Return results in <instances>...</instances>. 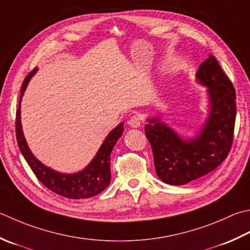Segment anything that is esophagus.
I'll use <instances>...</instances> for the list:
<instances>
[{
  "mask_svg": "<svg viewBox=\"0 0 250 250\" xmlns=\"http://www.w3.org/2000/svg\"><path fill=\"white\" fill-rule=\"evenodd\" d=\"M128 125L131 126V128H139V126L141 125V118L139 116L133 115L129 119Z\"/></svg>",
  "mask_w": 250,
  "mask_h": 250,
  "instance_id": "1",
  "label": "esophagus"
}]
</instances>
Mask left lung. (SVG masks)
<instances>
[{
  "instance_id": "8db88e82",
  "label": "left lung",
  "mask_w": 250,
  "mask_h": 250,
  "mask_svg": "<svg viewBox=\"0 0 250 250\" xmlns=\"http://www.w3.org/2000/svg\"><path fill=\"white\" fill-rule=\"evenodd\" d=\"M196 77L208 87L210 111L197 138L185 141L158 118L145 125L154 155L156 173L171 185H184L219 167L228 157L234 138L236 94L232 82L213 55H209Z\"/></svg>"
}]
</instances>
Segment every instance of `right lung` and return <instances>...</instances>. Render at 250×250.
Instances as JSON below:
<instances>
[{
	"mask_svg": "<svg viewBox=\"0 0 250 250\" xmlns=\"http://www.w3.org/2000/svg\"><path fill=\"white\" fill-rule=\"evenodd\" d=\"M33 69L24 78L21 90L19 107L16 111V139L18 147L22 156L30 166L37 179L52 192L70 199L89 198L103 192L110 183V153L117 141L124 132V122H121L107 135L95 157L86 168L73 174L60 173L41 164L29 149L24 139L21 121V102L30 78L36 73Z\"/></svg>",
	"mask_w": 250,
	"mask_h": 250,
	"instance_id": "1",
	"label": "right lung"
}]
</instances>
